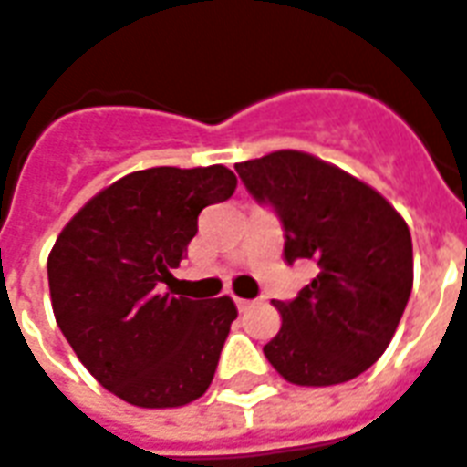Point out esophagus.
Segmentation results:
<instances>
[{"instance_id": "1", "label": "esophagus", "mask_w": 467, "mask_h": 467, "mask_svg": "<svg viewBox=\"0 0 467 467\" xmlns=\"http://www.w3.org/2000/svg\"><path fill=\"white\" fill-rule=\"evenodd\" d=\"M234 304H237V309H240V312H247L254 302H252V299H234Z\"/></svg>"}]
</instances>
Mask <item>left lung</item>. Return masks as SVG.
Wrapping results in <instances>:
<instances>
[{
  "label": "left lung",
  "mask_w": 467,
  "mask_h": 467,
  "mask_svg": "<svg viewBox=\"0 0 467 467\" xmlns=\"http://www.w3.org/2000/svg\"><path fill=\"white\" fill-rule=\"evenodd\" d=\"M285 230V260H312L317 277L275 306L282 329L265 357L296 386L364 374L391 344L413 286L409 224L374 188L299 150L234 165Z\"/></svg>",
  "instance_id": "left-lung-1"
}]
</instances>
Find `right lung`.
Here are the masks:
<instances>
[{
  "label": "right lung",
  "instance_id": "add662e5",
  "mask_svg": "<svg viewBox=\"0 0 467 467\" xmlns=\"http://www.w3.org/2000/svg\"><path fill=\"white\" fill-rule=\"evenodd\" d=\"M237 188L224 165L130 172L86 202L49 254L54 317L103 389L140 409H175L213 383L237 319L230 296L165 292L198 215Z\"/></svg>",
  "mask_w": 467,
  "mask_h": 467
}]
</instances>
